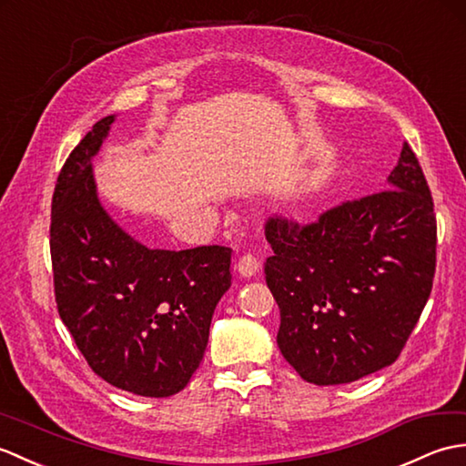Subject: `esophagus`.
I'll return each mask as SVG.
<instances>
[{"mask_svg":"<svg viewBox=\"0 0 466 466\" xmlns=\"http://www.w3.org/2000/svg\"><path fill=\"white\" fill-rule=\"evenodd\" d=\"M235 268L241 277H251L257 273V268H259V261H257V257L253 253H245L243 257H239Z\"/></svg>","mask_w":466,"mask_h":466,"instance_id":"34e87169","label":"esophagus"}]
</instances>
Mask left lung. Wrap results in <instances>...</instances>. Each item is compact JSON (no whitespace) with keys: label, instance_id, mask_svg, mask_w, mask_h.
<instances>
[{"label":"left lung","instance_id":"1","mask_svg":"<svg viewBox=\"0 0 466 466\" xmlns=\"http://www.w3.org/2000/svg\"><path fill=\"white\" fill-rule=\"evenodd\" d=\"M387 187L315 223H265L273 249L265 281L281 311L277 345L313 385H343L395 363L429 301L437 219L409 143Z\"/></svg>","mask_w":466,"mask_h":466}]
</instances>
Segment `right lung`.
Returning a JSON list of instances; mask_svg holds the SVG:
<instances>
[{"label": "right lung", "instance_id": "1", "mask_svg": "<svg viewBox=\"0 0 466 466\" xmlns=\"http://www.w3.org/2000/svg\"><path fill=\"white\" fill-rule=\"evenodd\" d=\"M113 119L97 121L59 171L49 227L56 303L93 373L133 395L171 397L201 363L231 287V249H149L111 219L91 159Z\"/></svg>", "mask_w": 466, "mask_h": 466}]
</instances>
